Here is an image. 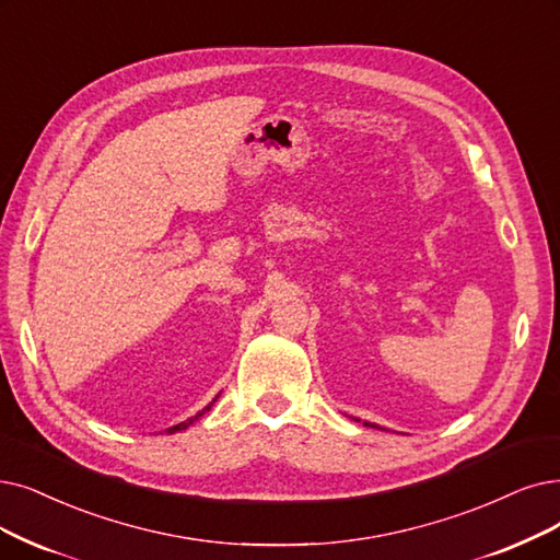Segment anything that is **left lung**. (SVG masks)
<instances>
[{"mask_svg":"<svg viewBox=\"0 0 560 560\" xmlns=\"http://www.w3.org/2000/svg\"><path fill=\"white\" fill-rule=\"evenodd\" d=\"M358 420V418H355ZM358 422H361V420H358ZM365 424V428H378V424H374V422H363ZM378 430H382V428H378Z\"/></svg>","mask_w":560,"mask_h":560,"instance_id":"1","label":"left lung"}]
</instances>
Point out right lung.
<instances>
[{"instance_id": "right-lung-1", "label": "right lung", "mask_w": 560, "mask_h": 560, "mask_svg": "<svg viewBox=\"0 0 560 560\" xmlns=\"http://www.w3.org/2000/svg\"><path fill=\"white\" fill-rule=\"evenodd\" d=\"M218 397H220V395H215V399H218ZM215 399H213V401H215ZM213 401H211V405H207V407H205V409H202V411H199V413H197V416H192V418H188V420H186V422H178V424H174V428H170V430H165V432H167V434H174V432H182V430H186V428H190V424H192V422H195V420H197V418H202V416H205V413H207V411H209V409H211V407H213Z\"/></svg>"}]
</instances>
